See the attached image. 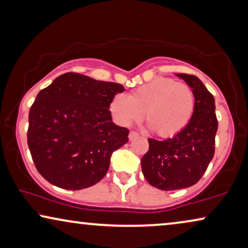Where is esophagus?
<instances>
[{
    "label": "esophagus",
    "mask_w": 248,
    "mask_h": 248,
    "mask_svg": "<svg viewBox=\"0 0 248 248\" xmlns=\"http://www.w3.org/2000/svg\"><path fill=\"white\" fill-rule=\"evenodd\" d=\"M138 136H139L138 132H136V131H130V132H129V136H128V137H129V140H132V139H135L136 137H138Z\"/></svg>",
    "instance_id": "obj_1"
}]
</instances>
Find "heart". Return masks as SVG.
Masks as SVG:
<instances>
[{"label":"heart","instance_id":"1","mask_svg":"<svg viewBox=\"0 0 248 248\" xmlns=\"http://www.w3.org/2000/svg\"><path fill=\"white\" fill-rule=\"evenodd\" d=\"M118 124L130 125L142 119L159 137H174L190 124L195 111V94L186 83L158 78L132 90L130 95L118 93L110 103Z\"/></svg>","mask_w":248,"mask_h":248}]
</instances>
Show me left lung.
<instances>
[{
    "instance_id": "obj_1",
    "label": "left lung",
    "mask_w": 248,
    "mask_h": 248,
    "mask_svg": "<svg viewBox=\"0 0 248 248\" xmlns=\"http://www.w3.org/2000/svg\"><path fill=\"white\" fill-rule=\"evenodd\" d=\"M195 94V111L182 132L156 140L149 138V149L141 158V170L151 186L164 191L192 186L201 179L215 154L218 120L215 97L197 76L176 74Z\"/></svg>"
}]
</instances>
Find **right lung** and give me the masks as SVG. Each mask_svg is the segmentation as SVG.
Listing matches in <instances>:
<instances>
[{
    "instance_id": "right-lung-1",
    "label": "right lung",
    "mask_w": 248,
    "mask_h": 248,
    "mask_svg": "<svg viewBox=\"0 0 248 248\" xmlns=\"http://www.w3.org/2000/svg\"><path fill=\"white\" fill-rule=\"evenodd\" d=\"M121 84L78 73L58 76L29 111L28 146L40 175L66 190L92 186L106 175L111 155L129 130L112 123L110 103Z\"/></svg>"
}]
</instances>
